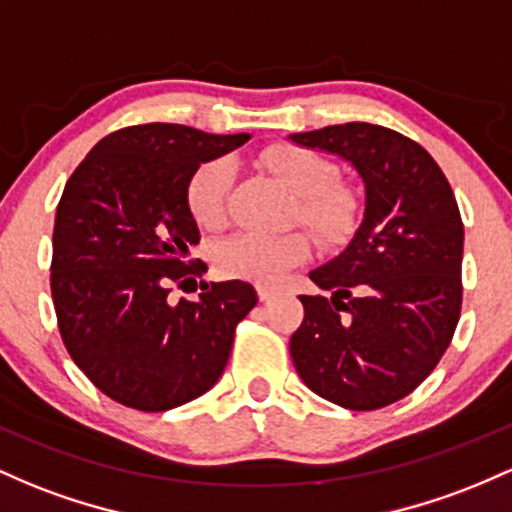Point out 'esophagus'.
Segmentation results:
<instances>
[{
    "mask_svg": "<svg viewBox=\"0 0 512 512\" xmlns=\"http://www.w3.org/2000/svg\"><path fill=\"white\" fill-rule=\"evenodd\" d=\"M274 294H277V289H274V286L257 284V296H260V301H269Z\"/></svg>",
    "mask_w": 512,
    "mask_h": 512,
    "instance_id": "1",
    "label": "esophagus"
}]
</instances>
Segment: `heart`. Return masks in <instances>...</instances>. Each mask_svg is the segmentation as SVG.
<instances>
[{"instance_id": "b5f03b06", "label": "heart", "mask_w": 512, "mask_h": 512, "mask_svg": "<svg viewBox=\"0 0 512 512\" xmlns=\"http://www.w3.org/2000/svg\"><path fill=\"white\" fill-rule=\"evenodd\" d=\"M262 162L299 194L296 221L311 230L318 243L345 245L359 223V199L345 184H338V167L323 155L299 145H274L262 153ZM233 187V162L226 157L204 162L187 182V209L201 228H221L228 213ZM311 243L303 233L265 235L235 233L213 250L218 272L235 279L274 284L286 269L308 257Z\"/></svg>"}]
</instances>
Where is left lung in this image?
<instances>
[{
    "label": "left lung",
    "mask_w": 512,
    "mask_h": 512,
    "mask_svg": "<svg viewBox=\"0 0 512 512\" xmlns=\"http://www.w3.org/2000/svg\"><path fill=\"white\" fill-rule=\"evenodd\" d=\"M340 155L364 182V218L335 260L308 277L289 350L303 384L350 411L401 401L452 342L462 311L464 226L440 165L391 128L342 123L291 133Z\"/></svg>",
    "instance_id": "8db88e82"
}]
</instances>
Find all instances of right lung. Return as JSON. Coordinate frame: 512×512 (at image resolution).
Segmentation results:
<instances>
[{"label":"right lung","mask_w":512,"mask_h":512,"mask_svg":"<svg viewBox=\"0 0 512 512\" xmlns=\"http://www.w3.org/2000/svg\"><path fill=\"white\" fill-rule=\"evenodd\" d=\"M247 138L128 126L101 138L67 179L53 228L55 316L77 367L123 406L160 413L209 391L235 325L255 308V289L240 279L170 301L172 284L184 289L206 272L189 260L201 238L187 209L189 177Z\"/></svg>","instance_id":"add662e5"}]
</instances>
